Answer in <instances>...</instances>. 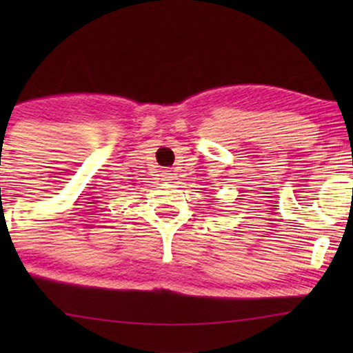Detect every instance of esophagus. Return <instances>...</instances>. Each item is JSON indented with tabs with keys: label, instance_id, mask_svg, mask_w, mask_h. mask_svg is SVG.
I'll list each match as a JSON object with an SVG mask.
<instances>
[{
	"label": "esophagus",
	"instance_id": "esophagus-1",
	"mask_svg": "<svg viewBox=\"0 0 353 353\" xmlns=\"http://www.w3.org/2000/svg\"><path fill=\"white\" fill-rule=\"evenodd\" d=\"M162 181H165V183H172V180H175V173H173L172 170H165V172H162Z\"/></svg>",
	"mask_w": 353,
	"mask_h": 353
}]
</instances>
